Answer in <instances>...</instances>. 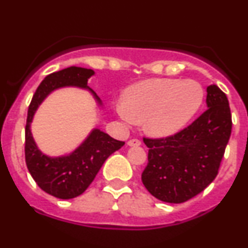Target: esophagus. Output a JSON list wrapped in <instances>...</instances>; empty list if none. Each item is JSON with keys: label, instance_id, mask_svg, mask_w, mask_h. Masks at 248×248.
I'll return each instance as SVG.
<instances>
[{"label": "esophagus", "instance_id": "1", "mask_svg": "<svg viewBox=\"0 0 248 248\" xmlns=\"http://www.w3.org/2000/svg\"><path fill=\"white\" fill-rule=\"evenodd\" d=\"M127 144L130 147H138L141 144V141L138 140V139H130V140L127 142Z\"/></svg>", "mask_w": 248, "mask_h": 248}]
</instances>
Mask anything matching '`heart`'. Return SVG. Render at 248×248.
<instances>
[{"mask_svg":"<svg viewBox=\"0 0 248 248\" xmlns=\"http://www.w3.org/2000/svg\"><path fill=\"white\" fill-rule=\"evenodd\" d=\"M203 99V88L193 80L150 79L128 87L116 112L127 122L143 121L149 135L166 138L186 126Z\"/></svg>","mask_w":248,"mask_h":248,"instance_id":"obj_1","label":"heart"}]
</instances>
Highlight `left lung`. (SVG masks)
I'll use <instances>...</instances> for the list:
<instances>
[{
  "mask_svg": "<svg viewBox=\"0 0 248 248\" xmlns=\"http://www.w3.org/2000/svg\"><path fill=\"white\" fill-rule=\"evenodd\" d=\"M207 109L181 132L162 139L143 138L149 148L142 183L166 203H184L218 175L232 130L229 100L217 85L206 88Z\"/></svg>",
  "mask_w": 248,
  "mask_h": 248,
  "instance_id": "left-lung-1",
  "label": "left lung"
}]
</instances>
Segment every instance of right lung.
I'll return each mask as SVG.
<instances>
[{
	"instance_id": "add662e5",
	"label": "right lung",
	"mask_w": 248,
	"mask_h": 248,
	"mask_svg": "<svg viewBox=\"0 0 248 248\" xmlns=\"http://www.w3.org/2000/svg\"><path fill=\"white\" fill-rule=\"evenodd\" d=\"M93 75V70L77 66L51 73L45 77L37 87L28 109L25 126V163L37 186L53 197L71 199L81 195L92 183L108 156L124 144V142L110 138L100 129H93L86 140L70 155L50 157L44 155L33 141L30 130L33 115L42 101L57 88L66 86L87 88L101 105L98 95L87 86L88 79Z\"/></svg>"
}]
</instances>
